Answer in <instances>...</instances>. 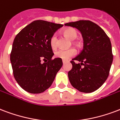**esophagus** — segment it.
I'll list each match as a JSON object with an SVG mask.
<instances>
[{"label": "esophagus", "mask_w": 120, "mask_h": 120, "mask_svg": "<svg viewBox=\"0 0 120 120\" xmlns=\"http://www.w3.org/2000/svg\"><path fill=\"white\" fill-rule=\"evenodd\" d=\"M66 62H68V61H66V60H63V63L64 64L65 63H66Z\"/></svg>", "instance_id": "obj_1"}]
</instances>
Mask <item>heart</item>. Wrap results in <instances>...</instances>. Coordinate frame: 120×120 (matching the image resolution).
<instances>
[{
	"mask_svg": "<svg viewBox=\"0 0 120 120\" xmlns=\"http://www.w3.org/2000/svg\"><path fill=\"white\" fill-rule=\"evenodd\" d=\"M63 34L66 36V37L71 40L72 42L75 44L74 40L76 39L77 36H78V33L75 29L73 28H66L63 31ZM57 37L55 35H52L50 38L49 40V44L52 49H56L57 47ZM76 54V50L74 48H70L68 49H58L55 52V57L57 58L63 59V60H68L70 57L74 56Z\"/></svg>",
	"mask_w": 120,
	"mask_h": 120,
	"instance_id": "obj_1",
	"label": "heart"
}]
</instances>
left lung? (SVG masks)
Returning <instances> with one entry per match:
<instances>
[{"label":"left lung","instance_id":"1","mask_svg":"<svg viewBox=\"0 0 120 120\" xmlns=\"http://www.w3.org/2000/svg\"><path fill=\"white\" fill-rule=\"evenodd\" d=\"M64 25L79 30L84 41L82 52L70 61V83L82 92H94L106 82L109 74L113 59L110 39L99 26L91 21L80 20ZM76 61L81 63L76 64Z\"/></svg>","mask_w":120,"mask_h":120}]
</instances>
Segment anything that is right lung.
I'll return each instance as SVG.
<instances>
[{
    "label": "right lung",
    "mask_w": 120,
    "mask_h": 120,
    "mask_svg": "<svg viewBox=\"0 0 120 120\" xmlns=\"http://www.w3.org/2000/svg\"><path fill=\"white\" fill-rule=\"evenodd\" d=\"M63 25L46 21H34L14 38L10 59L13 75L22 89L31 94L42 93L51 86L63 66L54 55L50 38ZM47 63H41V60Z\"/></svg>",
    "instance_id": "right-lung-1"
}]
</instances>
